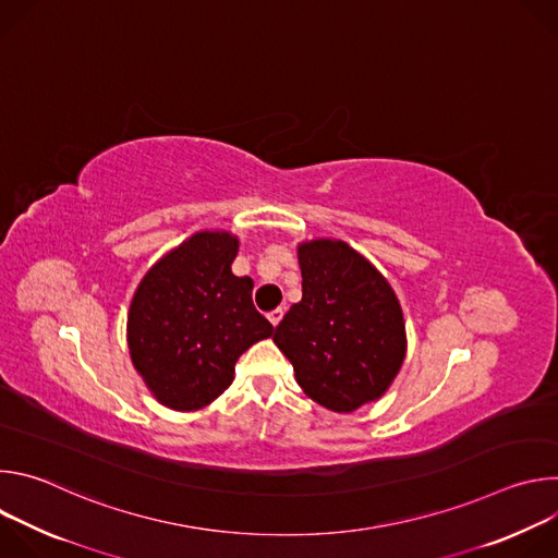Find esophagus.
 I'll list each match as a JSON object with an SVG mask.
<instances>
[{"mask_svg": "<svg viewBox=\"0 0 558 558\" xmlns=\"http://www.w3.org/2000/svg\"><path fill=\"white\" fill-rule=\"evenodd\" d=\"M282 315H284V311H282V308H274V311H269V315H267V317H269V323H271L274 327H278V323L282 320Z\"/></svg>", "mask_w": 558, "mask_h": 558, "instance_id": "1", "label": "esophagus"}]
</instances>
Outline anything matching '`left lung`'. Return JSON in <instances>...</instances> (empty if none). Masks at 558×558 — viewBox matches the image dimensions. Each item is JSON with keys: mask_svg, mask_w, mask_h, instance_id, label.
I'll list each match as a JSON object with an SVG mask.
<instances>
[{"mask_svg": "<svg viewBox=\"0 0 558 558\" xmlns=\"http://www.w3.org/2000/svg\"><path fill=\"white\" fill-rule=\"evenodd\" d=\"M298 263L302 300L274 333L295 381L313 402L336 413L379 400L407 355L400 300L344 241L300 243Z\"/></svg>", "mask_w": 558, "mask_h": 558, "instance_id": "8db88e82", "label": "left lung"}]
</instances>
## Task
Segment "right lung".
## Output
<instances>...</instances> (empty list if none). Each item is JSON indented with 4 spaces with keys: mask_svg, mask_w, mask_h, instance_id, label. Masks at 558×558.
<instances>
[{
    "mask_svg": "<svg viewBox=\"0 0 558 558\" xmlns=\"http://www.w3.org/2000/svg\"><path fill=\"white\" fill-rule=\"evenodd\" d=\"M238 238L198 231L141 280L128 313L130 357L172 411H198L233 381V366L274 333L252 300L254 280L231 274Z\"/></svg>",
    "mask_w": 558,
    "mask_h": 558,
    "instance_id": "1",
    "label": "right lung"
}]
</instances>
